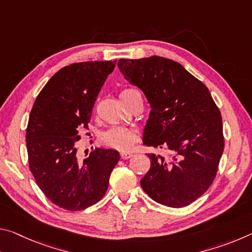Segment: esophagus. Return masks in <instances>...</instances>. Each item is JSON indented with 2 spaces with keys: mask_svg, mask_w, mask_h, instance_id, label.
Instances as JSON below:
<instances>
[{
  "mask_svg": "<svg viewBox=\"0 0 252 252\" xmlns=\"http://www.w3.org/2000/svg\"><path fill=\"white\" fill-rule=\"evenodd\" d=\"M120 157H121V159H123V160L129 159V158L132 157V153L126 152V151H122V152H120Z\"/></svg>",
  "mask_w": 252,
  "mask_h": 252,
  "instance_id": "obj_1",
  "label": "esophagus"
}]
</instances>
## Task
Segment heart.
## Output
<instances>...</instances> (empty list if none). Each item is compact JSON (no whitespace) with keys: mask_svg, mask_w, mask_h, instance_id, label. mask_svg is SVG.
<instances>
[{"mask_svg":"<svg viewBox=\"0 0 252 252\" xmlns=\"http://www.w3.org/2000/svg\"><path fill=\"white\" fill-rule=\"evenodd\" d=\"M138 93L139 91L133 88H126L120 92V97L126 104L132 99V96ZM138 141L139 135L135 131L121 126H112L102 135V142L106 147L118 149V150H130Z\"/></svg>","mask_w":252,"mask_h":252,"instance_id":"obj_1","label":"heart"}]
</instances>
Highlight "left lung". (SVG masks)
Returning <instances> with one entry per match:
<instances>
[{
	"label": "left lung",
	"mask_w": 252,
	"mask_h": 252,
	"mask_svg": "<svg viewBox=\"0 0 252 252\" xmlns=\"http://www.w3.org/2000/svg\"><path fill=\"white\" fill-rule=\"evenodd\" d=\"M118 65L151 105L143 144L170 152L147 153L151 167L142 189L167 207L192 203L212 185L224 149L218 106L206 85L173 60L120 59Z\"/></svg>",
	"instance_id": "left-lung-1"
}]
</instances>
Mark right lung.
<instances>
[{"label": "right lung", "mask_w": 252, "mask_h": 252, "mask_svg": "<svg viewBox=\"0 0 252 252\" xmlns=\"http://www.w3.org/2000/svg\"><path fill=\"white\" fill-rule=\"evenodd\" d=\"M116 62L62 67L42 89L30 113L25 136L30 170L45 197L65 210H83L100 201L120 159L116 150L96 148L81 161L75 148Z\"/></svg>", "instance_id": "1"}]
</instances>
